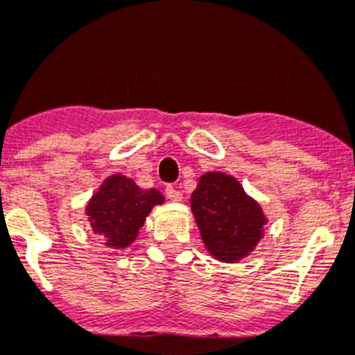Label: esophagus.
Here are the masks:
<instances>
[{"label": "esophagus", "mask_w": 355, "mask_h": 355, "mask_svg": "<svg viewBox=\"0 0 355 355\" xmlns=\"http://www.w3.org/2000/svg\"><path fill=\"white\" fill-rule=\"evenodd\" d=\"M165 195H167V198H171L172 202H180L181 198H183V193H181L175 187H172V184H168V187L165 188Z\"/></svg>", "instance_id": "1"}]
</instances>
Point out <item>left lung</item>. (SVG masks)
I'll return each mask as SVG.
<instances>
[{"instance_id": "obj_1", "label": "left lung", "mask_w": 355, "mask_h": 355, "mask_svg": "<svg viewBox=\"0 0 355 355\" xmlns=\"http://www.w3.org/2000/svg\"><path fill=\"white\" fill-rule=\"evenodd\" d=\"M190 202L205 248L212 256L235 261L258 244L266 219L235 178L223 172L204 174Z\"/></svg>"}]
</instances>
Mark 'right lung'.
<instances>
[{
  "mask_svg": "<svg viewBox=\"0 0 355 355\" xmlns=\"http://www.w3.org/2000/svg\"><path fill=\"white\" fill-rule=\"evenodd\" d=\"M164 202L158 190H141L125 175H111L87 205L94 234L114 249L127 248L139 234L151 207Z\"/></svg>",
  "mask_w": 355,
  "mask_h": 355,
  "instance_id": "add662e5",
  "label": "right lung"
}]
</instances>
